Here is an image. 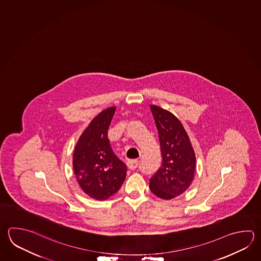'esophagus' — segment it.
<instances>
[{
	"instance_id": "1",
	"label": "esophagus",
	"mask_w": 261,
	"mask_h": 261,
	"mask_svg": "<svg viewBox=\"0 0 261 261\" xmlns=\"http://www.w3.org/2000/svg\"><path fill=\"white\" fill-rule=\"evenodd\" d=\"M139 161L134 159V160H129L128 162V167L130 169H135L138 167Z\"/></svg>"
}]
</instances>
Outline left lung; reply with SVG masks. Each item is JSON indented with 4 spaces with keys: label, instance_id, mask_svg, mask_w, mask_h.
I'll return each instance as SVG.
<instances>
[{
    "label": "left lung",
    "instance_id": "1",
    "mask_svg": "<svg viewBox=\"0 0 261 261\" xmlns=\"http://www.w3.org/2000/svg\"><path fill=\"white\" fill-rule=\"evenodd\" d=\"M159 132L162 154L160 169L150 179L149 188L162 199H172L188 189L194 179L195 154L189 136L172 113L150 106Z\"/></svg>",
    "mask_w": 261,
    "mask_h": 261
}]
</instances>
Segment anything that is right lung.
<instances>
[{"label": "right lung", "instance_id": "obj_1", "mask_svg": "<svg viewBox=\"0 0 261 261\" xmlns=\"http://www.w3.org/2000/svg\"><path fill=\"white\" fill-rule=\"evenodd\" d=\"M116 108H107L92 119L77 141L73 168L82 191L93 199H108L121 187L127 166L114 153L108 137Z\"/></svg>", "mask_w": 261, "mask_h": 261}]
</instances>
